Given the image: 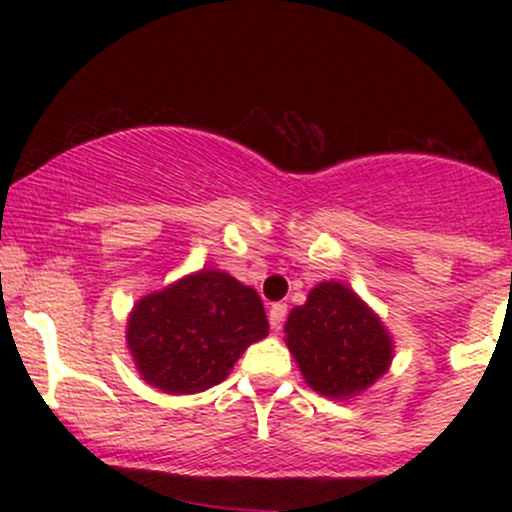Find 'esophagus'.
I'll return each mask as SVG.
<instances>
[{
  "label": "esophagus",
  "instance_id": "obj_1",
  "mask_svg": "<svg viewBox=\"0 0 512 512\" xmlns=\"http://www.w3.org/2000/svg\"><path fill=\"white\" fill-rule=\"evenodd\" d=\"M286 305L284 303H274L272 308H269V325H272V330H281V325H284L286 320Z\"/></svg>",
  "mask_w": 512,
  "mask_h": 512
}]
</instances>
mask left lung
Returning a JSON list of instances; mask_svg holds the SVG:
<instances>
[{
	"label": "left lung",
	"mask_w": 512,
	"mask_h": 512,
	"mask_svg": "<svg viewBox=\"0 0 512 512\" xmlns=\"http://www.w3.org/2000/svg\"><path fill=\"white\" fill-rule=\"evenodd\" d=\"M284 332L303 378L325 397L356 395L390 366L385 327L337 281L315 286L305 305L291 310Z\"/></svg>",
	"instance_id": "obj_1"
}]
</instances>
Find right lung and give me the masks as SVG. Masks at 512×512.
Instances as JSON below:
<instances>
[{"instance_id": "obj_1", "label": "right lung", "mask_w": 512, "mask_h": 512, "mask_svg": "<svg viewBox=\"0 0 512 512\" xmlns=\"http://www.w3.org/2000/svg\"><path fill=\"white\" fill-rule=\"evenodd\" d=\"M267 332L257 291L231 274L204 269L134 305L127 344L146 383L192 395L219 385Z\"/></svg>"}]
</instances>
